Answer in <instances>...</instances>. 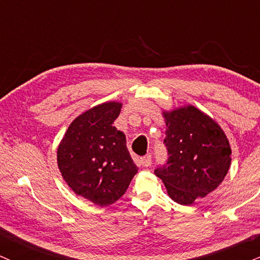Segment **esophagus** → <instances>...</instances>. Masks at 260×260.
I'll return each mask as SVG.
<instances>
[{"mask_svg":"<svg viewBox=\"0 0 260 260\" xmlns=\"http://www.w3.org/2000/svg\"><path fill=\"white\" fill-rule=\"evenodd\" d=\"M152 164V155L151 154H146L145 157L141 158V166L142 167H149Z\"/></svg>","mask_w":260,"mask_h":260,"instance_id":"1","label":"esophagus"}]
</instances>
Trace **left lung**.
Listing matches in <instances>:
<instances>
[{
    "instance_id": "obj_1",
    "label": "left lung",
    "mask_w": 260,
    "mask_h": 260,
    "mask_svg": "<svg viewBox=\"0 0 260 260\" xmlns=\"http://www.w3.org/2000/svg\"><path fill=\"white\" fill-rule=\"evenodd\" d=\"M167 166L155 169L174 202L190 206L214 191L230 169L231 147L213 118L187 105L163 111Z\"/></svg>"
}]
</instances>
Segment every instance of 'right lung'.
<instances>
[{
	"label": "right lung",
	"instance_id": "right-lung-1",
	"mask_svg": "<svg viewBox=\"0 0 260 260\" xmlns=\"http://www.w3.org/2000/svg\"><path fill=\"white\" fill-rule=\"evenodd\" d=\"M121 106L112 101L87 109L72 121L57 149L64 181L100 207L117 202L137 173L126 137L113 126Z\"/></svg>",
	"mask_w": 260,
	"mask_h": 260
}]
</instances>
